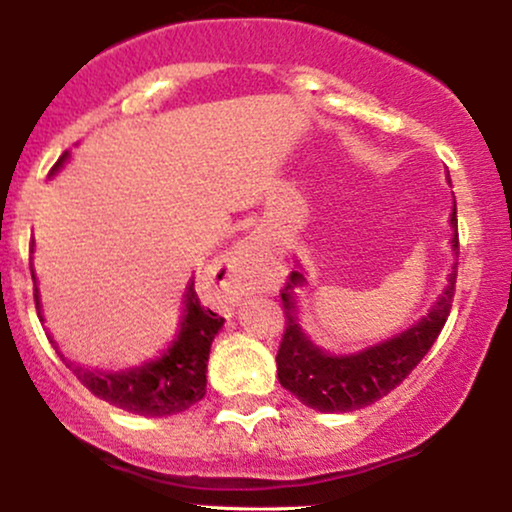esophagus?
<instances>
[{"label": "esophagus", "instance_id": "esophagus-1", "mask_svg": "<svg viewBox=\"0 0 512 512\" xmlns=\"http://www.w3.org/2000/svg\"><path fill=\"white\" fill-rule=\"evenodd\" d=\"M252 252H255V245H252L250 240L236 243L233 245V250L228 252L226 264H223V272L219 274V281H216V289H219L223 305L236 303L240 293H243L245 286H248Z\"/></svg>", "mask_w": 512, "mask_h": 512}]
</instances>
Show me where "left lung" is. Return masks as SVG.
Wrapping results in <instances>:
<instances>
[{
    "label": "left lung",
    "instance_id": "left-lung-1",
    "mask_svg": "<svg viewBox=\"0 0 512 512\" xmlns=\"http://www.w3.org/2000/svg\"><path fill=\"white\" fill-rule=\"evenodd\" d=\"M450 226L455 262L438 301L414 325L361 349L334 354L310 339L301 325L298 303V289L305 284V276L291 272L281 291V308L286 315V332L276 354L281 387L301 399L305 407L327 414L363 409L395 390L428 354L450 315L457 279V207L450 214Z\"/></svg>",
    "mask_w": 512,
    "mask_h": 512
}]
</instances>
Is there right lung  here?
I'll list each match as a JSON object with an SVG mask.
<instances>
[{
    "label": "right lung",
    "instance_id": "add662e5",
    "mask_svg": "<svg viewBox=\"0 0 512 512\" xmlns=\"http://www.w3.org/2000/svg\"><path fill=\"white\" fill-rule=\"evenodd\" d=\"M67 161L69 151H64L60 161L52 166L50 178L60 173ZM35 310H38L40 320L45 322L38 289H35ZM221 327L223 317L211 313L209 308L199 303L195 279H192L187 284L185 298H182L178 332L170 339L166 349L158 351V356L146 358V361L127 368L105 370L79 366V363L67 361L62 351H57V354L81 380V385L88 387L96 397L113 404V407L139 416H170L190 409L192 404H197L199 399L207 395L209 351ZM48 339L57 349L55 339Z\"/></svg>",
    "mask_w": 512,
    "mask_h": 512
}]
</instances>
